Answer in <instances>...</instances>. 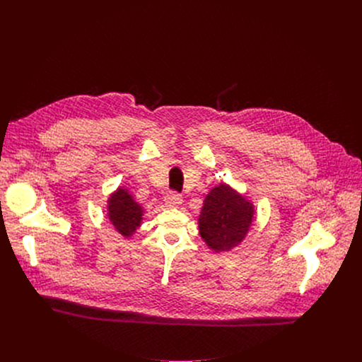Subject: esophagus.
<instances>
[{
	"instance_id": "obj_1",
	"label": "esophagus",
	"mask_w": 362,
	"mask_h": 362,
	"mask_svg": "<svg viewBox=\"0 0 362 362\" xmlns=\"http://www.w3.org/2000/svg\"><path fill=\"white\" fill-rule=\"evenodd\" d=\"M182 194H179L177 192H169L165 197V202L170 208H175V206H179L182 203Z\"/></svg>"
}]
</instances>
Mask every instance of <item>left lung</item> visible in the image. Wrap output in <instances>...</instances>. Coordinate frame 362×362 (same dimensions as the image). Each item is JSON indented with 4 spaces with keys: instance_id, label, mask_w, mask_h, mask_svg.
<instances>
[{
    "instance_id": "8db88e82",
    "label": "left lung",
    "mask_w": 362,
    "mask_h": 362,
    "mask_svg": "<svg viewBox=\"0 0 362 362\" xmlns=\"http://www.w3.org/2000/svg\"><path fill=\"white\" fill-rule=\"evenodd\" d=\"M253 214L250 202L228 185H219L204 197L199 216L200 236L216 252L230 250L246 236Z\"/></svg>"
}]
</instances>
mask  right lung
<instances>
[{
	"instance_id": "1",
	"label": "right lung",
	"mask_w": 362,
	"mask_h": 362,
	"mask_svg": "<svg viewBox=\"0 0 362 362\" xmlns=\"http://www.w3.org/2000/svg\"><path fill=\"white\" fill-rule=\"evenodd\" d=\"M143 209L126 190L119 187L109 197V219L115 229L123 236H132L141 223Z\"/></svg>"
}]
</instances>
